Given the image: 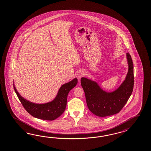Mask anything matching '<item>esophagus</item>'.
<instances>
[{
	"label": "esophagus",
	"mask_w": 151,
	"mask_h": 151,
	"mask_svg": "<svg viewBox=\"0 0 151 151\" xmlns=\"http://www.w3.org/2000/svg\"><path fill=\"white\" fill-rule=\"evenodd\" d=\"M84 71L82 70H81V71H79V73L78 74V77L79 78L82 77H83V76H84Z\"/></svg>",
	"instance_id": "34e87169"
}]
</instances>
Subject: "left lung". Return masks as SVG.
Wrapping results in <instances>:
<instances>
[{
  "label": "left lung",
  "instance_id": "8db88e82",
  "mask_svg": "<svg viewBox=\"0 0 151 151\" xmlns=\"http://www.w3.org/2000/svg\"><path fill=\"white\" fill-rule=\"evenodd\" d=\"M127 58L129 69L126 78L116 91L107 93L95 81L81 78L88 108L95 115L106 117L119 113L132 95L134 83L133 63L129 53H127Z\"/></svg>",
  "mask_w": 151,
  "mask_h": 151
}]
</instances>
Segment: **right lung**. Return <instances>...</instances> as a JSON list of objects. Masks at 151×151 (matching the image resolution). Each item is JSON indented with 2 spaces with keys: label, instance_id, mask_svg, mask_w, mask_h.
<instances>
[{
  "label": "right lung",
  "instance_id": "add662e5",
  "mask_svg": "<svg viewBox=\"0 0 151 151\" xmlns=\"http://www.w3.org/2000/svg\"><path fill=\"white\" fill-rule=\"evenodd\" d=\"M77 78L62 85L56 98L52 102L43 104H37L29 102L22 97L14 85L18 98L26 111L32 116L39 119L53 121L61 116L66 109L67 96L71 89L77 84Z\"/></svg>",
  "mask_w": 151,
  "mask_h": 151
}]
</instances>
